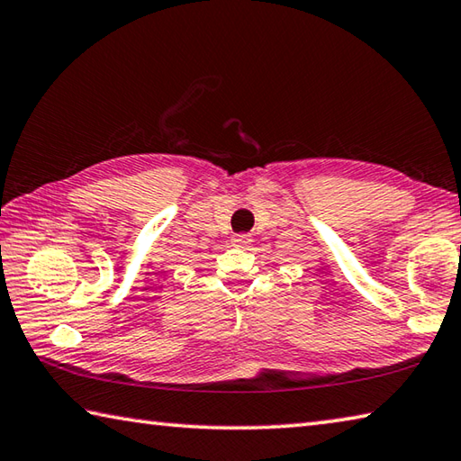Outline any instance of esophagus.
Instances as JSON below:
<instances>
[{
	"instance_id": "obj_1",
	"label": "esophagus",
	"mask_w": 461,
	"mask_h": 461,
	"mask_svg": "<svg viewBox=\"0 0 461 461\" xmlns=\"http://www.w3.org/2000/svg\"><path fill=\"white\" fill-rule=\"evenodd\" d=\"M233 244H236V246H246V244H249V241H252V240H249V236H246V233H240V236H233Z\"/></svg>"
}]
</instances>
